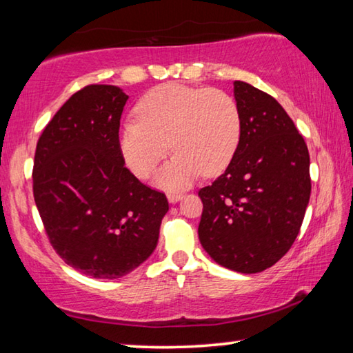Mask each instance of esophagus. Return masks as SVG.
I'll return each instance as SVG.
<instances>
[{
    "instance_id": "obj_1",
    "label": "esophagus",
    "mask_w": 353,
    "mask_h": 353,
    "mask_svg": "<svg viewBox=\"0 0 353 353\" xmlns=\"http://www.w3.org/2000/svg\"><path fill=\"white\" fill-rule=\"evenodd\" d=\"M181 199H182V193H179V191H168V201L172 202V204Z\"/></svg>"
}]
</instances>
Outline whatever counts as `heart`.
I'll use <instances>...</instances> for the list:
<instances>
[{"instance_id":"b5f03b06","label":"heart","mask_w":353,"mask_h":353,"mask_svg":"<svg viewBox=\"0 0 353 353\" xmlns=\"http://www.w3.org/2000/svg\"><path fill=\"white\" fill-rule=\"evenodd\" d=\"M119 129V149L134 174H152L170 146L174 154L160 170L165 187H182L199 174L223 172L241 139V112L219 88L163 83L149 90Z\"/></svg>"}]
</instances>
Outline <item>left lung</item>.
Masks as SVG:
<instances>
[{
  "instance_id": "left-lung-1",
  "label": "left lung",
  "mask_w": 353,
  "mask_h": 353,
  "mask_svg": "<svg viewBox=\"0 0 353 353\" xmlns=\"http://www.w3.org/2000/svg\"><path fill=\"white\" fill-rule=\"evenodd\" d=\"M241 139L227 170L199 190V240L221 266L243 274L271 268L301 230L312 193L310 154L271 94L234 82Z\"/></svg>"
}]
</instances>
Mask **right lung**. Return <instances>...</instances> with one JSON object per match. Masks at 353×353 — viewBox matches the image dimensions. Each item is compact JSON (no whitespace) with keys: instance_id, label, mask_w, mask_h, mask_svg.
I'll list each match as a JSON object with an SVG mask.
<instances>
[{"instance_id":"right-lung-1","label":"right lung","mask_w":353,"mask_h":353,"mask_svg":"<svg viewBox=\"0 0 353 353\" xmlns=\"http://www.w3.org/2000/svg\"><path fill=\"white\" fill-rule=\"evenodd\" d=\"M128 94L115 85L83 87L65 103L35 148L32 190L57 255L94 279H118L154 252L165 193L141 183L119 149Z\"/></svg>"}]
</instances>
